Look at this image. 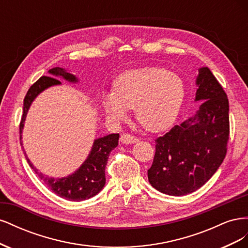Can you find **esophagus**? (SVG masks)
<instances>
[{"label":"esophagus","mask_w":248,"mask_h":248,"mask_svg":"<svg viewBox=\"0 0 248 248\" xmlns=\"http://www.w3.org/2000/svg\"><path fill=\"white\" fill-rule=\"evenodd\" d=\"M120 140H121L123 144H134V142L139 141V139L137 137L132 136V134L123 133V134H121V138H120Z\"/></svg>","instance_id":"34e87169"}]
</instances>
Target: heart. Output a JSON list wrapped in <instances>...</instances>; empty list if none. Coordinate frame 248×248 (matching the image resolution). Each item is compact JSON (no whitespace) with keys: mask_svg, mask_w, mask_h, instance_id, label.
I'll return each instance as SVG.
<instances>
[{"mask_svg":"<svg viewBox=\"0 0 248 248\" xmlns=\"http://www.w3.org/2000/svg\"><path fill=\"white\" fill-rule=\"evenodd\" d=\"M185 85L178 74L158 67L126 71L115 81V90L103 94L107 114L123 119L132 108L138 122L150 131L166 129L182 107Z\"/></svg>","mask_w":248,"mask_h":248,"instance_id":"b5f03b06","label":"heart"}]
</instances>
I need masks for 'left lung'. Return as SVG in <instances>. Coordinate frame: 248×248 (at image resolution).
I'll return each instance as SVG.
<instances>
[{"label": "left lung", "instance_id": "left-lung-1", "mask_svg": "<svg viewBox=\"0 0 248 248\" xmlns=\"http://www.w3.org/2000/svg\"><path fill=\"white\" fill-rule=\"evenodd\" d=\"M197 115L175 125L155 140V155L148 170L149 182L169 196L198 190L220 167L230 136L229 99L208 67L199 69Z\"/></svg>", "mask_w": 248, "mask_h": 248}]
</instances>
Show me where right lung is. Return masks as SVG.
<instances>
[{
  "label": "right lung",
  "instance_id": "1",
  "mask_svg": "<svg viewBox=\"0 0 248 248\" xmlns=\"http://www.w3.org/2000/svg\"><path fill=\"white\" fill-rule=\"evenodd\" d=\"M52 76L62 77L66 80L78 81V78L73 74L67 72L63 68L56 67L48 71ZM61 81L57 78L50 77H41L38 80L30 87L29 91L26 94L24 100V114L21 116L20 124H19V136H20V145L21 144V130L24 127V122L27 116L28 109L31 106L32 101L35 97L38 95L43 90L46 88L60 85ZM119 142V133H112L108 136L95 140L91 153L89 154L86 161L81 164V167L72 175L62 178V179H54L44 176L38 170L33 167L28 158L27 161L29 166L31 167L38 177L42 180V182L46 184L48 188L55 192L57 196L61 197L65 200L69 201H84L96 196L106 184V167L110 151L118 146ZM26 155V152H25ZM27 156V155H26Z\"/></svg>",
  "mask_w": 248,
  "mask_h": 248
}]
</instances>
